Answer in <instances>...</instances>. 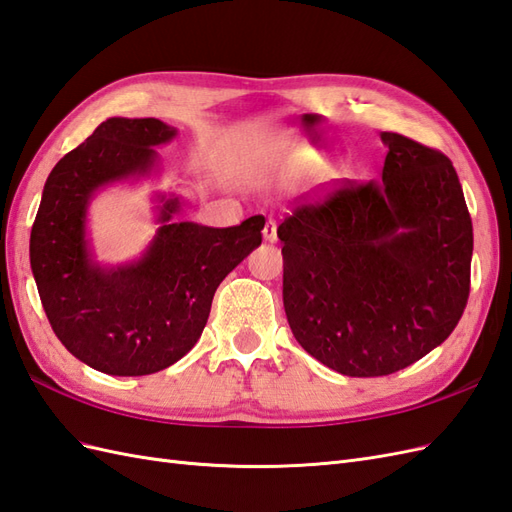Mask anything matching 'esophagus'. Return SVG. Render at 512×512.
Masks as SVG:
<instances>
[{
	"label": "esophagus",
	"mask_w": 512,
	"mask_h": 512,
	"mask_svg": "<svg viewBox=\"0 0 512 512\" xmlns=\"http://www.w3.org/2000/svg\"><path fill=\"white\" fill-rule=\"evenodd\" d=\"M264 240L266 242H277V222L274 220H268L266 227H264Z\"/></svg>",
	"instance_id": "esophagus-1"
}]
</instances>
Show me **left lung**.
I'll use <instances>...</instances> for the list:
<instances>
[{
	"label": "left lung",
	"mask_w": 512,
	"mask_h": 512,
	"mask_svg": "<svg viewBox=\"0 0 512 512\" xmlns=\"http://www.w3.org/2000/svg\"><path fill=\"white\" fill-rule=\"evenodd\" d=\"M381 181L298 207L283 244L296 342L346 376H387L450 337L469 296L474 231L443 153L381 131Z\"/></svg>",
	"instance_id": "8db88e82"
}]
</instances>
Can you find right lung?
Returning <instances> with one entry per match:
<instances>
[{
  "instance_id": "obj_1",
  "label": "right lung",
  "mask_w": 512,
  "mask_h": 512,
  "mask_svg": "<svg viewBox=\"0 0 512 512\" xmlns=\"http://www.w3.org/2000/svg\"><path fill=\"white\" fill-rule=\"evenodd\" d=\"M177 138L160 119L112 116L51 170L30 235V266L51 329L73 357L112 376H144L199 342L216 287L261 244L264 216L214 229L179 220L175 192L151 196L155 235L123 264L97 259L95 196L160 173L155 149Z\"/></svg>"
}]
</instances>
